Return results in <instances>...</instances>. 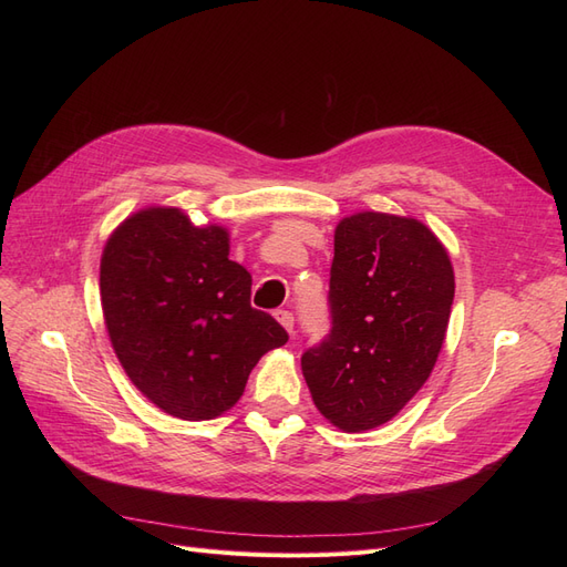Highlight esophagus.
Here are the masks:
<instances>
[{"instance_id": "esophagus-1", "label": "esophagus", "mask_w": 567, "mask_h": 567, "mask_svg": "<svg viewBox=\"0 0 567 567\" xmlns=\"http://www.w3.org/2000/svg\"><path fill=\"white\" fill-rule=\"evenodd\" d=\"M274 317H277V321L284 326V329L293 336V323H296V319H293V315H290L288 310H277L274 312Z\"/></svg>"}]
</instances>
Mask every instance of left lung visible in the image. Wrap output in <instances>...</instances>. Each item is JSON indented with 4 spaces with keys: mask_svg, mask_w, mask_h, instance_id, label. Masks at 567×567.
<instances>
[{
    "mask_svg": "<svg viewBox=\"0 0 567 567\" xmlns=\"http://www.w3.org/2000/svg\"><path fill=\"white\" fill-rule=\"evenodd\" d=\"M331 333L302 354L319 414L342 433L394 419L433 373L454 302V267L414 217L354 213L333 234Z\"/></svg>",
    "mask_w": 567,
    "mask_h": 567,
    "instance_id": "8db88e82",
    "label": "left lung"
}]
</instances>
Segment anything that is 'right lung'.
I'll return each mask as SVG.
<instances>
[{"instance_id": "1", "label": "right lung", "mask_w": 567, "mask_h": 567, "mask_svg": "<svg viewBox=\"0 0 567 567\" xmlns=\"http://www.w3.org/2000/svg\"><path fill=\"white\" fill-rule=\"evenodd\" d=\"M250 286L248 269L229 260L225 227H196L173 205L120 221L101 255V310L148 402L182 421H210L241 400L252 367L288 340L250 307Z\"/></svg>"}]
</instances>
